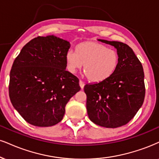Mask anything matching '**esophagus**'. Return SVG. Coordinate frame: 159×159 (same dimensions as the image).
I'll use <instances>...</instances> for the list:
<instances>
[{"label":"esophagus","mask_w":159,"mask_h":159,"mask_svg":"<svg viewBox=\"0 0 159 159\" xmlns=\"http://www.w3.org/2000/svg\"><path fill=\"white\" fill-rule=\"evenodd\" d=\"M80 87H81L82 89H84V85H85V83H84V82L83 80H80Z\"/></svg>","instance_id":"esophagus-1"}]
</instances>
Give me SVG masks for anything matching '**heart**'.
Returning <instances> with one entry per match:
<instances>
[{
    "instance_id": "1",
    "label": "heart",
    "mask_w": 159,
    "mask_h": 159,
    "mask_svg": "<svg viewBox=\"0 0 159 159\" xmlns=\"http://www.w3.org/2000/svg\"><path fill=\"white\" fill-rule=\"evenodd\" d=\"M67 68L70 73H75L84 65V74L91 82H102L107 80L116 70L119 57L114 49L105 45L85 41L75 48V53L69 51L66 55Z\"/></svg>"
}]
</instances>
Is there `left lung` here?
Returning a JSON list of instances; mask_svg holds the SVG:
<instances>
[{"mask_svg":"<svg viewBox=\"0 0 159 159\" xmlns=\"http://www.w3.org/2000/svg\"><path fill=\"white\" fill-rule=\"evenodd\" d=\"M98 40L114 47L119 62L114 73L107 80L85 85L87 112L94 124L116 128L128 123L144 102V70L134 51L127 44Z\"/></svg>","mask_w":159,"mask_h":159,"instance_id":"8db88e82","label":"left lung"}]
</instances>
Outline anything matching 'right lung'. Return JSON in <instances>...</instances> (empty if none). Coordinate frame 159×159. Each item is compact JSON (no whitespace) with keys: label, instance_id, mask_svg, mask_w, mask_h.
Instances as JSON below:
<instances>
[{"label":"right lung","instance_id":"1","mask_svg":"<svg viewBox=\"0 0 159 159\" xmlns=\"http://www.w3.org/2000/svg\"><path fill=\"white\" fill-rule=\"evenodd\" d=\"M70 44L54 35L26 43L10 71L9 93L13 107L29 124L50 127L65 114L69 99L80 91L79 79L66 70Z\"/></svg>","mask_w":159,"mask_h":159}]
</instances>
